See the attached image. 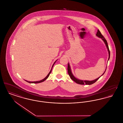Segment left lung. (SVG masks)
<instances>
[{
	"label": "left lung",
	"instance_id": "obj_1",
	"mask_svg": "<svg viewBox=\"0 0 123 123\" xmlns=\"http://www.w3.org/2000/svg\"><path fill=\"white\" fill-rule=\"evenodd\" d=\"M96 36L97 37H99V38H101V39L103 40V41L105 43V45H106V48H107V49L108 51L109 60V59H110V50H109V49L108 45V43H107V41L106 40V39H105V38L101 34V32H100V31H99V30H98V31H97V32ZM106 70V69H105V72L103 73V74L101 75L100 77H101L102 75H104V74L105 73V72ZM67 70H68V74H69V75L70 76L71 79L72 80H73L74 82H75L77 84H80V85H85V84H86V85H92V84H94V83H95L98 80V79L100 78V77H98V78H97V79L93 80H92V81H89V80H79V79H78L76 78L75 77H74V76L73 75L69 63H68Z\"/></svg>",
	"mask_w": 123,
	"mask_h": 123
}]
</instances>
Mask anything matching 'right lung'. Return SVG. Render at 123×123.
<instances>
[{
  "label": "right lung",
  "mask_w": 123,
  "mask_h": 123,
  "mask_svg": "<svg viewBox=\"0 0 123 123\" xmlns=\"http://www.w3.org/2000/svg\"><path fill=\"white\" fill-rule=\"evenodd\" d=\"M58 60H56L55 62H54V64H53V65L52 66V67H51V71H50V72H49V73H48V74L46 76V77L45 78H44L43 79V80H40V81H33V82H31V81H27V80H25V81H26L27 82H28L29 83H34V84H36V83H41V82H43L44 80H46L48 77H49V75H50V73H51V71H52V67H53V65H54L55 64V63H56V62Z\"/></svg>",
  "instance_id": "1"
}]
</instances>
